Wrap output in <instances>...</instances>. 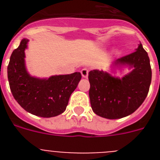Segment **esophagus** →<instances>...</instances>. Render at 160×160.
Returning a JSON list of instances; mask_svg holds the SVG:
<instances>
[{"label": "esophagus", "instance_id": "34e87169", "mask_svg": "<svg viewBox=\"0 0 160 160\" xmlns=\"http://www.w3.org/2000/svg\"><path fill=\"white\" fill-rule=\"evenodd\" d=\"M81 73L83 78H87L88 77L89 70H87V69H86V68H84V69H82V70H81Z\"/></svg>", "mask_w": 160, "mask_h": 160}]
</instances>
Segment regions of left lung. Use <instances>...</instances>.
<instances>
[{
	"instance_id": "obj_1",
	"label": "left lung",
	"mask_w": 160,
	"mask_h": 160,
	"mask_svg": "<svg viewBox=\"0 0 160 160\" xmlns=\"http://www.w3.org/2000/svg\"><path fill=\"white\" fill-rule=\"evenodd\" d=\"M115 64H129L134 70L122 79L106 72H89V96L93 111L98 116L117 119L135 112L146 98L152 82V68L148 53L138 45L136 51L120 58Z\"/></svg>"
}]
</instances>
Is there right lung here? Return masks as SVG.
Masks as SVG:
<instances>
[{
    "label": "right lung",
    "instance_id": "add662e5",
    "mask_svg": "<svg viewBox=\"0 0 160 160\" xmlns=\"http://www.w3.org/2000/svg\"><path fill=\"white\" fill-rule=\"evenodd\" d=\"M27 40H22L11 54L8 79L11 92L19 105L29 113L43 118L59 115L66 111L69 99L82 78L80 72L38 79L29 75L25 66Z\"/></svg>",
    "mask_w": 160,
    "mask_h": 160
}]
</instances>
